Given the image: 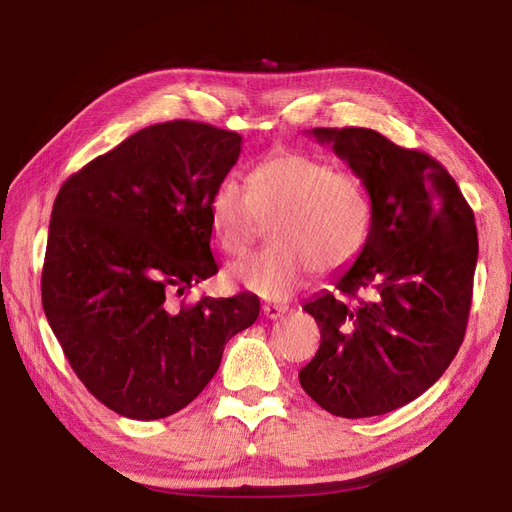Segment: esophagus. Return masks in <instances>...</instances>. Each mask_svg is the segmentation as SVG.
I'll use <instances>...</instances> for the list:
<instances>
[{"label": "esophagus", "mask_w": 512, "mask_h": 512, "mask_svg": "<svg viewBox=\"0 0 512 512\" xmlns=\"http://www.w3.org/2000/svg\"><path fill=\"white\" fill-rule=\"evenodd\" d=\"M262 310H264V317L266 319H279V317H284V314L288 312V308L286 306H279V303H264L262 306Z\"/></svg>", "instance_id": "obj_1"}]
</instances>
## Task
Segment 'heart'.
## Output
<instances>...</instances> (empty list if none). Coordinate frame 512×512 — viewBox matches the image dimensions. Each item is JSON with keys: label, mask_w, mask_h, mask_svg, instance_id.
<instances>
[{"label": "heart", "mask_w": 512, "mask_h": 512, "mask_svg": "<svg viewBox=\"0 0 512 512\" xmlns=\"http://www.w3.org/2000/svg\"><path fill=\"white\" fill-rule=\"evenodd\" d=\"M217 246L237 255L270 222V244L226 268L233 286L281 301L323 273L345 268L361 253L372 231L374 204L365 182L332 162L277 151L250 169L248 187L235 176L217 182L209 200Z\"/></svg>", "instance_id": "1"}]
</instances>
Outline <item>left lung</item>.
<instances>
[{"label":"left lung","mask_w":512,"mask_h":512,"mask_svg":"<svg viewBox=\"0 0 512 512\" xmlns=\"http://www.w3.org/2000/svg\"><path fill=\"white\" fill-rule=\"evenodd\" d=\"M365 182L374 220L352 268L303 310L321 330L299 372L341 418L383 416L424 394L458 354L477 264L471 206L438 160L365 127L308 132Z\"/></svg>","instance_id":"left-lung-1"}]
</instances>
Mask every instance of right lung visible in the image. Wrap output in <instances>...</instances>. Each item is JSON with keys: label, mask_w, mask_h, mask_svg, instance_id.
I'll list each match as a JSON object with an SVG mask.
<instances>
[{"label": "right lung", "mask_w": 512, "mask_h": 512, "mask_svg": "<svg viewBox=\"0 0 512 512\" xmlns=\"http://www.w3.org/2000/svg\"><path fill=\"white\" fill-rule=\"evenodd\" d=\"M239 151L235 132L158 123L94 158L54 200L43 312L74 374L125 418L187 407L228 339L259 317L248 292L180 308L169 301L217 273L209 200Z\"/></svg>", "instance_id": "right-lung-1"}]
</instances>
